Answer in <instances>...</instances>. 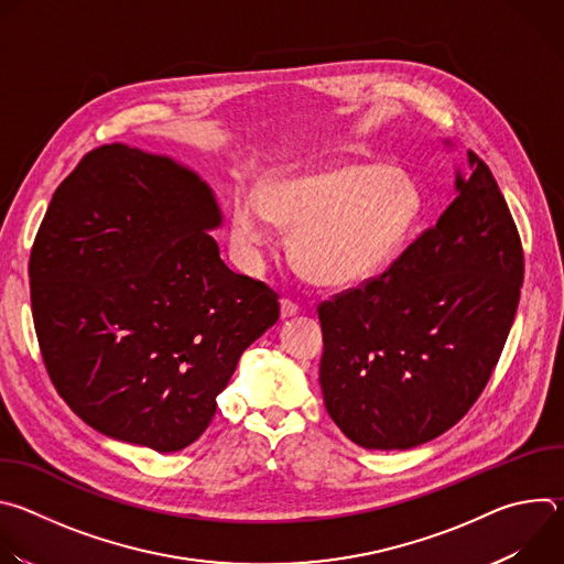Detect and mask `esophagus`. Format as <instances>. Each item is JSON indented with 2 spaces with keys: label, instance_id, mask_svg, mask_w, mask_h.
<instances>
[{
  "label": "esophagus",
  "instance_id": "esophagus-1",
  "mask_svg": "<svg viewBox=\"0 0 564 564\" xmlns=\"http://www.w3.org/2000/svg\"><path fill=\"white\" fill-rule=\"evenodd\" d=\"M294 314H299V305L290 299H281V318H290Z\"/></svg>",
  "mask_w": 564,
  "mask_h": 564
}]
</instances>
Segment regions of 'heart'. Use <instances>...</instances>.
I'll return each instance as SVG.
<instances>
[{
    "label": "heart",
    "instance_id": "obj_1",
    "mask_svg": "<svg viewBox=\"0 0 564 564\" xmlns=\"http://www.w3.org/2000/svg\"><path fill=\"white\" fill-rule=\"evenodd\" d=\"M424 192L404 170L383 163L281 174L261 196L238 194L231 205L234 248L254 263L272 243V223L292 229L290 250L316 283L352 288L383 274L413 240Z\"/></svg>",
    "mask_w": 564,
    "mask_h": 564
}]
</instances>
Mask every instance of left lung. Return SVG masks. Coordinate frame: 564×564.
I'll return each mask as SVG.
<instances>
[{
	"label": "left lung",
	"mask_w": 564,
	"mask_h": 564,
	"mask_svg": "<svg viewBox=\"0 0 564 564\" xmlns=\"http://www.w3.org/2000/svg\"><path fill=\"white\" fill-rule=\"evenodd\" d=\"M522 279L507 200L468 151L437 225L381 276L318 307V383L341 433L370 451H406L459 422L500 359Z\"/></svg>",
	"instance_id": "8db88e82"
}]
</instances>
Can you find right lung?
Returning <instances> with one entry per match:
<instances>
[{"mask_svg":"<svg viewBox=\"0 0 564 564\" xmlns=\"http://www.w3.org/2000/svg\"><path fill=\"white\" fill-rule=\"evenodd\" d=\"M214 189L163 153L105 144L55 189L31 252L51 381L98 433L174 453L196 442L236 364L279 318L209 231Z\"/></svg>","mask_w":564,"mask_h":564,"instance_id":"add662e5","label":"right lung"}]
</instances>
